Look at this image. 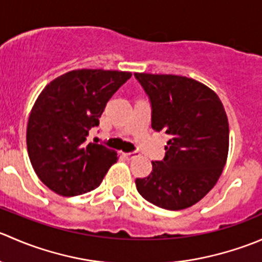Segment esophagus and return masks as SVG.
Masks as SVG:
<instances>
[{"instance_id": "1", "label": "esophagus", "mask_w": 262, "mask_h": 262, "mask_svg": "<svg viewBox=\"0 0 262 262\" xmlns=\"http://www.w3.org/2000/svg\"><path fill=\"white\" fill-rule=\"evenodd\" d=\"M124 156H125L128 160H132V158L138 157V153H137V152H129V153H124Z\"/></svg>"}]
</instances>
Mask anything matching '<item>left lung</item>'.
<instances>
[{
  "instance_id": "obj_1",
  "label": "left lung",
  "mask_w": 262,
  "mask_h": 262,
  "mask_svg": "<svg viewBox=\"0 0 262 262\" xmlns=\"http://www.w3.org/2000/svg\"><path fill=\"white\" fill-rule=\"evenodd\" d=\"M149 97L152 128L171 137L162 161L137 179L139 194L156 207L181 210L196 204L218 181L228 156L229 126L218 95L175 75L134 73Z\"/></svg>"
}]
</instances>
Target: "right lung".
I'll return each instance as SVG.
<instances>
[{
	"label": "right lung",
	"mask_w": 262,
	"mask_h": 262,
	"mask_svg": "<svg viewBox=\"0 0 262 262\" xmlns=\"http://www.w3.org/2000/svg\"><path fill=\"white\" fill-rule=\"evenodd\" d=\"M130 77L121 71L75 70L40 92L29 116L26 144L34 171L52 191L62 196L91 191L118 161L114 149L86 139Z\"/></svg>",
	"instance_id": "1"
}]
</instances>
